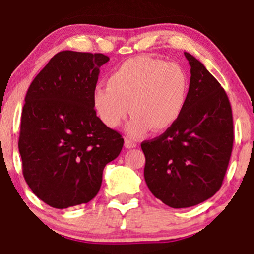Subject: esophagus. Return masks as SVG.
<instances>
[{
    "instance_id": "1",
    "label": "esophagus",
    "mask_w": 254,
    "mask_h": 254,
    "mask_svg": "<svg viewBox=\"0 0 254 254\" xmlns=\"http://www.w3.org/2000/svg\"><path fill=\"white\" fill-rule=\"evenodd\" d=\"M136 142L131 141L130 138H125V142H124V147L127 148V149H131V148H136Z\"/></svg>"
}]
</instances>
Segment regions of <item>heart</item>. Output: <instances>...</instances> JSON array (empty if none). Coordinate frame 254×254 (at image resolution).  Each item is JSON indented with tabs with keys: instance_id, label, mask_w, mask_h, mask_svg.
Listing matches in <instances>:
<instances>
[{
	"instance_id": "1",
	"label": "heart",
	"mask_w": 254,
	"mask_h": 254,
	"mask_svg": "<svg viewBox=\"0 0 254 254\" xmlns=\"http://www.w3.org/2000/svg\"><path fill=\"white\" fill-rule=\"evenodd\" d=\"M190 80L177 63L137 56L127 60L111 72L107 86H97L92 103L100 121L111 127H121L131 113L127 127L132 138L150 129L162 132L177 123L188 104Z\"/></svg>"
}]
</instances>
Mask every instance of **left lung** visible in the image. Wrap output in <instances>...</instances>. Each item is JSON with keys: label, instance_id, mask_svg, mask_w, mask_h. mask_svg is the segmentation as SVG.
Returning <instances> with one entry per match:
<instances>
[{"label": "left lung", "instance_id": "left-lung-1", "mask_svg": "<svg viewBox=\"0 0 254 254\" xmlns=\"http://www.w3.org/2000/svg\"><path fill=\"white\" fill-rule=\"evenodd\" d=\"M184 55L191 66L185 110L161 136L141 144L148 189L174 209L197 205L220 190L234 141L226 92L203 63Z\"/></svg>", "mask_w": 254, "mask_h": 254}]
</instances>
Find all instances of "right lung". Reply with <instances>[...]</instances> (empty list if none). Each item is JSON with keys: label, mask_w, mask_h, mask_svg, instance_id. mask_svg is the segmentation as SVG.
Returning <instances> with one entry per match:
<instances>
[{"label": "right lung", "mask_w": 254, "mask_h": 254, "mask_svg": "<svg viewBox=\"0 0 254 254\" xmlns=\"http://www.w3.org/2000/svg\"><path fill=\"white\" fill-rule=\"evenodd\" d=\"M103 54L61 51L32 81L21 115L19 151L33 193L56 209L88 203L124 139L92 103Z\"/></svg>", "instance_id": "add662e5"}]
</instances>
